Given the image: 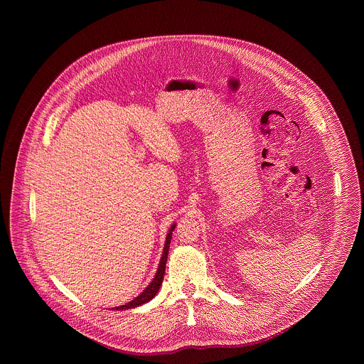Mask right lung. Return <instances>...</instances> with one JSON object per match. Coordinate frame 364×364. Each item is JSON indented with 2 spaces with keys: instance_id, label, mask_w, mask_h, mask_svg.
I'll return each mask as SVG.
<instances>
[{
  "instance_id": "1",
  "label": "right lung",
  "mask_w": 364,
  "mask_h": 364,
  "mask_svg": "<svg viewBox=\"0 0 364 364\" xmlns=\"http://www.w3.org/2000/svg\"><path fill=\"white\" fill-rule=\"evenodd\" d=\"M174 225L171 228L168 236H166V242H165V247H164V254H162V258L159 262V267L156 270V277L150 282V285L139 294L136 299H134L132 301L120 306V307H114L116 310H128V309H134V307H138L140 304H144L147 303L149 300H151L154 296H156L162 281H164V276H165V266H166V259H168V254H169V244H171V239H172V232H173Z\"/></svg>"
}]
</instances>
